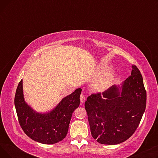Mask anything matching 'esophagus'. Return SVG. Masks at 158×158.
I'll return each instance as SVG.
<instances>
[{"instance_id":"34e87169","label":"esophagus","mask_w":158,"mask_h":158,"mask_svg":"<svg viewBox=\"0 0 158 158\" xmlns=\"http://www.w3.org/2000/svg\"><path fill=\"white\" fill-rule=\"evenodd\" d=\"M80 100L81 102H84L86 100V97L83 94H81V96H80Z\"/></svg>"}]
</instances>
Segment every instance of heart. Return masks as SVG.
I'll return each instance as SVG.
<instances>
[{
    "label": "heart",
    "instance_id": "heart-1",
    "mask_svg": "<svg viewBox=\"0 0 158 158\" xmlns=\"http://www.w3.org/2000/svg\"><path fill=\"white\" fill-rule=\"evenodd\" d=\"M102 71L104 70V68H102ZM112 74L110 72H108L106 73L104 76H102L101 79L98 81V82L96 85V87L99 89H102L105 87H106L108 85L111 80H112Z\"/></svg>",
    "mask_w": 158,
    "mask_h": 158
}]
</instances>
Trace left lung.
<instances>
[{"label": "left lung", "mask_w": 158, "mask_h": 158, "mask_svg": "<svg viewBox=\"0 0 158 158\" xmlns=\"http://www.w3.org/2000/svg\"><path fill=\"white\" fill-rule=\"evenodd\" d=\"M132 68L121 88L113 85L102 94H92L85 102L92 136L101 144L125 142L134 134L145 112L143 77L136 66Z\"/></svg>", "instance_id": "obj_1"}]
</instances>
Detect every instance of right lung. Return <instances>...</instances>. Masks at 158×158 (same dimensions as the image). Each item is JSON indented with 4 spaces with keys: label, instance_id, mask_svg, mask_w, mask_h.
Listing matches in <instances>:
<instances>
[{
    "label": "right lung",
    "instance_id": "obj_1",
    "mask_svg": "<svg viewBox=\"0 0 158 158\" xmlns=\"http://www.w3.org/2000/svg\"><path fill=\"white\" fill-rule=\"evenodd\" d=\"M81 91L78 88L63 98L51 111L39 113L25 102L21 80L16 90L15 106L25 133L43 144H54L63 140L67 135L72 113L80 104Z\"/></svg>",
    "mask_w": 158,
    "mask_h": 158
}]
</instances>
